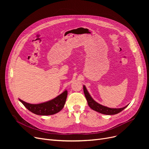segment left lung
<instances>
[{
  "mask_svg": "<svg viewBox=\"0 0 149 149\" xmlns=\"http://www.w3.org/2000/svg\"><path fill=\"white\" fill-rule=\"evenodd\" d=\"M83 91H84L86 98V100L88 101L89 106L92 109H93V111H97L99 113L105 114V115H115V114L120 113L127 106H126L124 107L119 108V109H113V108H109V107L104 106L103 105L100 104L99 103H97L95 101L93 100V98L91 97L89 92H88L85 86H83Z\"/></svg>",
  "mask_w": 149,
  "mask_h": 149,
  "instance_id": "1",
  "label": "left lung"
}]
</instances>
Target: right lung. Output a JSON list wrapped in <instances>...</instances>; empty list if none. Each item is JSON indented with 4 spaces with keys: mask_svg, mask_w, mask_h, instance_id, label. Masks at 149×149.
I'll return each mask as SVG.
<instances>
[{
    "mask_svg": "<svg viewBox=\"0 0 149 149\" xmlns=\"http://www.w3.org/2000/svg\"><path fill=\"white\" fill-rule=\"evenodd\" d=\"M68 95L67 91H64L60 95L47 102L33 104L25 102L19 99L20 102L29 111L39 115H50L60 112L63 108Z\"/></svg>",
    "mask_w": 149,
    "mask_h": 149,
    "instance_id": "add662e5",
    "label": "right lung"
}]
</instances>
